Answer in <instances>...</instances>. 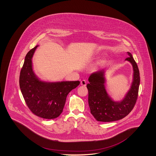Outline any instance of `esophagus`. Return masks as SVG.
<instances>
[{
    "label": "esophagus",
    "instance_id": "esophagus-1",
    "mask_svg": "<svg viewBox=\"0 0 156 156\" xmlns=\"http://www.w3.org/2000/svg\"><path fill=\"white\" fill-rule=\"evenodd\" d=\"M81 85H82V86H86V85H87V82L85 80H82L81 81Z\"/></svg>",
    "mask_w": 156,
    "mask_h": 156
}]
</instances>
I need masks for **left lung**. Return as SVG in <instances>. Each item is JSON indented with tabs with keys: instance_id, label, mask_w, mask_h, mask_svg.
<instances>
[{
	"instance_id": "obj_1",
	"label": "left lung",
	"mask_w": 156,
	"mask_h": 156,
	"mask_svg": "<svg viewBox=\"0 0 156 156\" xmlns=\"http://www.w3.org/2000/svg\"><path fill=\"white\" fill-rule=\"evenodd\" d=\"M129 61L133 68V81L131 88L120 102L113 101L108 95L105 87L104 69L90 75L88 90V104L91 114L99 122H109L126 117L132 111L136 103L140 85V73L132 54L127 52Z\"/></svg>"
}]
</instances>
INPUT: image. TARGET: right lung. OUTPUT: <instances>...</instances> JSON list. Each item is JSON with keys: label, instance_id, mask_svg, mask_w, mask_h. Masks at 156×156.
Wrapping results in <instances>:
<instances>
[{"label": "right lung", "instance_id": "add662e5", "mask_svg": "<svg viewBox=\"0 0 156 156\" xmlns=\"http://www.w3.org/2000/svg\"><path fill=\"white\" fill-rule=\"evenodd\" d=\"M37 47L26 55L19 77L20 88L26 104L33 114L43 119H55L62 112L68 94L80 82L40 81L33 71L31 60Z\"/></svg>", "mask_w": 156, "mask_h": 156}]
</instances>
